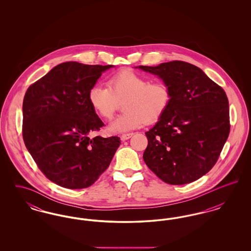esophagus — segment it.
<instances>
[{
    "label": "esophagus",
    "instance_id": "1",
    "mask_svg": "<svg viewBox=\"0 0 251 251\" xmlns=\"http://www.w3.org/2000/svg\"><path fill=\"white\" fill-rule=\"evenodd\" d=\"M132 135H133V133H132V132H130V133H123V134L121 135V140H122V141L128 140V139H130V138H131Z\"/></svg>",
    "mask_w": 251,
    "mask_h": 251
}]
</instances>
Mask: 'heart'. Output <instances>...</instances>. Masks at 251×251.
Here are the masks:
<instances>
[{
    "label": "heart",
    "instance_id": "b5f03b06",
    "mask_svg": "<svg viewBox=\"0 0 251 251\" xmlns=\"http://www.w3.org/2000/svg\"><path fill=\"white\" fill-rule=\"evenodd\" d=\"M171 100L168 85L151 82L143 74L123 70L112 75L108 85L95 84L88 91V101L103 120L113 119L120 101L125 112L110 126L112 131H131L144 123L160 120Z\"/></svg>",
    "mask_w": 251,
    "mask_h": 251
}]
</instances>
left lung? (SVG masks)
<instances>
[{"instance_id": "1", "label": "left lung", "mask_w": 251, "mask_h": 251, "mask_svg": "<svg viewBox=\"0 0 251 251\" xmlns=\"http://www.w3.org/2000/svg\"><path fill=\"white\" fill-rule=\"evenodd\" d=\"M139 69L158 75L171 92L167 111L146 131V165L168 184L201 178L215 166L229 133L224 89L200 68L183 61Z\"/></svg>"}]
</instances>
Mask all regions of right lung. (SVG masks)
<instances>
[{
    "label": "right lung",
    "instance_id": "1",
    "mask_svg": "<svg viewBox=\"0 0 251 251\" xmlns=\"http://www.w3.org/2000/svg\"><path fill=\"white\" fill-rule=\"evenodd\" d=\"M112 67L65 62L25 93L24 144L46 178L62 187L92 185L120 147L118 136H89L104 124L88 101V91Z\"/></svg>",
    "mask_w": 251,
    "mask_h": 251
}]
</instances>
